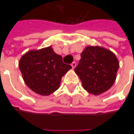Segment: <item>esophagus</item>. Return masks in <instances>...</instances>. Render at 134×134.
Returning <instances> with one entry per match:
<instances>
[{
    "label": "esophagus",
    "instance_id": "1",
    "mask_svg": "<svg viewBox=\"0 0 134 134\" xmlns=\"http://www.w3.org/2000/svg\"><path fill=\"white\" fill-rule=\"evenodd\" d=\"M71 67H72V68H74V67H76V63H75V62H73V63L71 64Z\"/></svg>",
    "mask_w": 134,
    "mask_h": 134
}]
</instances>
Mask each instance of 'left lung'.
<instances>
[{
	"label": "left lung",
	"mask_w": 134,
	"mask_h": 134,
	"mask_svg": "<svg viewBox=\"0 0 134 134\" xmlns=\"http://www.w3.org/2000/svg\"><path fill=\"white\" fill-rule=\"evenodd\" d=\"M116 55L100 46H88L81 54L78 65L74 68L84 88L89 93L100 94L114 84L119 69Z\"/></svg>",
	"instance_id": "1"
}]
</instances>
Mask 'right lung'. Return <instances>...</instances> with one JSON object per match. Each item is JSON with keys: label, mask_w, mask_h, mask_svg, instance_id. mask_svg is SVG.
<instances>
[{"label": "right lung", "mask_w": 134, "mask_h": 134, "mask_svg": "<svg viewBox=\"0 0 134 134\" xmlns=\"http://www.w3.org/2000/svg\"><path fill=\"white\" fill-rule=\"evenodd\" d=\"M18 65L26 85L40 95H49L57 91L62 77L71 68L64 64L62 57L50 46L27 52Z\"/></svg>", "instance_id": "1"}]
</instances>
